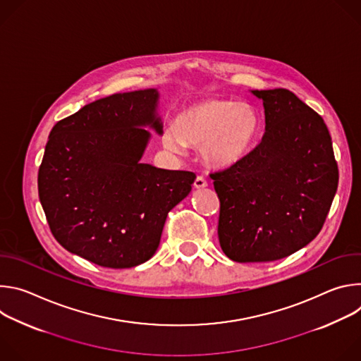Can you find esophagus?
I'll return each mask as SVG.
<instances>
[{"label": "esophagus", "instance_id": "34e87169", "mask_svg": "<svg viewBox=\"0 0 361 361\" xmlns=\"http://www.w3.org/2000/svg\"><path fill=\"white\" fill-rule=\"evenodd\" d=\"M207 185H209V183H207V180H205L202 176H198V177L195 178V181H194V188H197V190L205 188Z\"/></svg>", "mask_w": 361, "mask_h": 361}]
</instances>
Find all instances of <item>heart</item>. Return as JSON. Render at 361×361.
<instances>
[{
  "label": "heart",
  "mask_w": 361,
  "mask_h": 361,
  "mask_svg": "<svg viewBox=\"0 0 361 361\" xmlns=\"http://www.w3.org/2000/svg\"><path fill=\"white\" fill-rule=\"evenodd\" d=\"M262 133L259 110L233 98H204L185 106L163 134V144L178 151L184 144L199 145L202 160L216 169L244 161Z\"/></svg>",
  "instance_id": "heart-1"
}]
</instances>
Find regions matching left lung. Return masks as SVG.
Listing matches in <instances>:
<instances>
[{"instance_id":"8db88e82","label":"left lung","mask_w":361,"mask_h":361,"mask_svg":"<svg viewBox=\"0 0 361 361\" xmlns=\"http://www.w3.org/2000/svg\"><path fill=\"white\" fill-rule=\"evenodd\" d=\"M266 133L240 164L210 174L220 198L219 240L233 262H274L320 233L338 184L324 120L288 90H252Z\"/></svg>"}]
</instances>
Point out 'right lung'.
<instances>
[{"label": "right lung", "mask_w": 361, "mask_h": 361, "mask_svg": "<svg viewBox=\"0 0 361 361\" xmlns=\"http://www.w3.org/2000/svg\"><path fill=\"white\" fill-rule=\"evenodd\" d=\"M160 92L147 88L97 99L59 121L38 171V195L56 240L109 269L145 263L160 245L170 210L195 174L141 163L163 134Z\"/></svg>", "instance_id": "add662e5"}]
</instances>
